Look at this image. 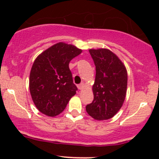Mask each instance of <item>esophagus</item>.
Masks as SVG:
<instances>
[{"label": "esophagus", "mask_w": 159, "mask_h": 159, "mask_svg": "<svg viewBox=\"0 0 159 159\" xmlns=\"http://www.w3.org/2000/svg\"><path fill=\"white\" fill-rule=\"evenodd\" d=\"M78 88L79 90H82L83 89H84V84H83V83H81V84H78Z\"/></svg>", "instance_id": "obj_1"}]
</instances>
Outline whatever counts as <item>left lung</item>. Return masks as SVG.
<instances>
[{
    "mask_svg": "<svg viewBox=\"0 0 159 159\" xmlns=\"http://www.w3.org/2000/svg\"><path fill=\"white\" fill-rule=\"evenodd\" d=\"M96 68L94 100L86 111L94 119L108 120L121 109L127 91L128 74L118 56L107 48L90 49Z\"/></svg>",
    "mask_w": 159,
    "mask_h": 159,
    "instance_id": "left-lung-1",
    "label": "left lung"
}]
</instances>
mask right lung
Listing matches in <instances>:
<instances>
[{
	"mask_svg": "<svg viewBox=\"0 0 159 159\" xmlns=\"http://www.w3.org/2000/svg\"><path fill=\"white\" fill-rule=\"evenodd\" d=\"M81 52L75 45L59 42L36 57L30 70L29 89L40 112L50 117L58 115L76 94L69 62Z\"/></svg>",
	"mask_w": 159,
	"mask_h": 159,
	"instance_id": "right-lung-1",
	"label": "right lung"
}]
</instances>
